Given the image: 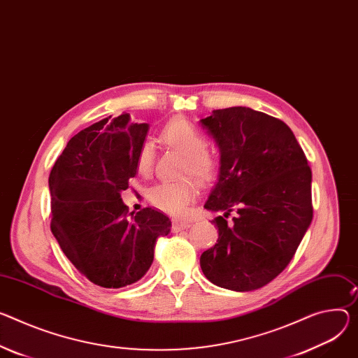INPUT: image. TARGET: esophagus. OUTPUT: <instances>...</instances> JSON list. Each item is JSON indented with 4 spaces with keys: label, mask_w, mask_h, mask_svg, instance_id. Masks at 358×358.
Here are the masks:
<instances>
[{
    "label": "esophagus",
    "mask_w": 358,
    "mask_h": 358,
    "mask_svg": "<svg viewBox=\"0 0 358 358\" xmlns=\"http://www.w3.org/2000/svg\"><path fill=\"white\" fill-rule=\"evenodd\" d=\"M189 225H191V221H178V220H176V221H173L171 230H173V233H178V231H181V230L188 229Z\"/></svg>",
    "instance_id": "34e87169"
}]
</instances>
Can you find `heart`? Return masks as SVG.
I'll list each match as a JSON object with an SVG mask.
<instances>
[{
	"label": "heart",
	"mask_w": 358,
	"mask_h": 358,
	"mask_svg": "<svg viewBox=\"0 0 358 358\" xmlns=\"http://www.w3.org/2000/svg\"><path fill=\"white\" fill-rule=\"evenodd\" d=\"M162 138L185 155L184 173L191 174L200 181L210 180L217 169V159L213 152L206 148V137L200 129L185 120H176L170 122ZM154 161V145L144 141L137 152L136 166L141 174H148ZM199 187L191 178L176 182H159L150 188L148 199L159 210L171 215H181L187 206L197 197Z\"/></svg>",
	"instance_id": "1"
}]
</instances>
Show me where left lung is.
Returning <instances> with one entry per match:
<instances>
[{"label": "left lung", "instance_id": "8db88e82", "mask_svg": "<svg viewBox=\"0 0 358 358\" xmlns=\"http://www.w3.org/2000/svg\"><path fill=\"white\" fill-rule=\"evenodd\" d=\"M200 125L220 150L204 208L224 213L213 220L218 240L201 254V270L221 288H262L288 266L311 224L307 158L285 122L248 107L214 110Z\"/></svg>", "mask_w": 358, "mask_h": 358}]
</instances>
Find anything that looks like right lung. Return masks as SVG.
I'll return each instance as SVG.
<instances>
[{
    "instance_id": "1",
    "label": "right lung",
    "mask_w": 358,
    "mask_h": 358,
    "mask_svg": "<svg viewBox=\"0 0 358 358\" xmlns=\"http://www.w3.org/2000/svg\"><path fill=\"white\" fill-rule=\"evenodd\" d=\"M76 134L51 170V231L91 282L121 288L141 280L171 221L152 208L128 214L121 191L137 174L136 158L150 125L127 113Z\"/></svg>"
}]
</instances>
